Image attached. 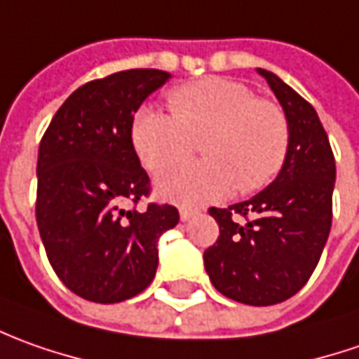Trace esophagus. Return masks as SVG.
I'll return each instance as SVG.
<instances>
[{"mask_svg": "<svg viewBox=\"0 0 359 359\" xmlns=\"http://www.w3.org/2000/svg\"><path fill=\"white\" fill-rule=\"evenodd\" d=\"M196 215H198V210H192V208H187V206L180 208V220H182V222H189V220L196 217Z\"/></svg>", "mask_w": 359, "mask_h": 359, "instance_id": "34e87169", "label": "esophagus"}]
</instances>
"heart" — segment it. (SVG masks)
I'll list each match as a JSON object with an SVG mask.
<instances>
[{"label":"heart","instance_id":"b5f03b06","mask_svg":"<svg viewBox=\"0 0 359 359\" xmlns=\"http://www.w3.org/2000/svg\"><path fill=\"white\" fill-rule=\"evenodd\" d=\"M170 113L141 107L130 121V144L151 172L187 161L203 137L204 161L172 168L156 182L158 194L179 204H203L232 191L252 194L278 177L290 153L284 109L256 99L241 81L203 77L172 89Z\"/></svg>","mask_w":359,"mask_h":359}]
</instances>
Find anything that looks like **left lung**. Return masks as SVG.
Wrapping results in <instances>:
<instances>
[{"mask_svg":"<svg viewBox=\"0 0 359 359\" xmlns=\"http://www.w3.org/2000/svg\"><path fill=\"white\" fill-rule=\"evenodd\" d=\"M290 121V153L264 191L208 208L220 229L204 250L212 286L230 300L272 306L310 280L332 226L336 161L314 107L274 73L258 69Z\"/></svg>","mask_w":359,"mask_h":359,"instance_id":"8db88e82","label":"left lung"}]
</instances>
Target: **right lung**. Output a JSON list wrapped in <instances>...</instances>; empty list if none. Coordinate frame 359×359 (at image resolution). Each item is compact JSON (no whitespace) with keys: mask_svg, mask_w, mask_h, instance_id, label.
<instances>
[{"mask_svg":"<svg viewBox=\"0 0 359 359\" xmlns=\"http://www.w3.org/2000/svg\"><path fill=\"white\" fill-rule=\"evenodd\" d=\"M167 71L129 69L85 83L59 107L39 142L35 217L49 264L77 296L115 304L156 274V242L179 210L151 203V180L130 144V121Z\"/></svg>","mask_w":359,"mask_h":359,"instance_id":"right-lung-1","label":"right lung"}]
</instances>
